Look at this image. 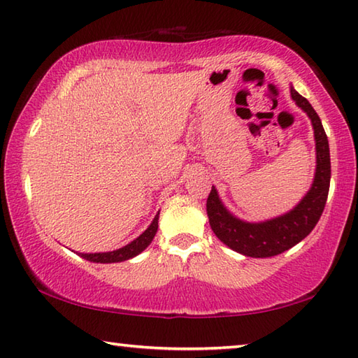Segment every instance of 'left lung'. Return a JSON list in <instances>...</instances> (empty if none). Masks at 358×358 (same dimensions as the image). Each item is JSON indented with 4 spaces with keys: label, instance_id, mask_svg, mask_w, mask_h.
I'll list each match as a JSON object with an SVG mask.
<instances>
[{
    "label": "left lung",
    "instance_id": "8db88e82",
    "mask_svg": "<svg viewBox=\"0 0 358 358\" xmlns=\"http://www.w3.org/2000/svg\"><path fill=\"white\" fill-rule=\"evenodd\" d=\"M292 100L308 114L313 123L316 141V173L311 189L294 210L268 222H243L225 210L217 191L211 187L206 200L210 225L220 241L245 257L268 258L291 249L315 229L326 206L330 187V152L327 134L320 115L307 99L291 89Z\"/></svg>",
    "mask_w": 358,
    "mask_h": 358
}]
</instances>
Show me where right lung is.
I'll list each match as a JSON object with an SVG mask.
<instances>
[{
    "label": "right lung",
    "instance_id": "obj_1",
    "mask_svg": "<svg viewBox=\"0 0 358 358\" xmlns=\"http://www.w3.org/2000/svg\"><path fill=\"white\" fill-rule=\"evenodd\" d=\"M158 217H159V213L155 216L150 227H148V229L142 233L139 238H136L133 243L122 247V249L106 252V253H80V255L84 259H87V262H94V263H119V262H125V259L133 258L153 241V238L157 235V230H158Z\"/></svg>",
    "mask_w": 358,
    "mask_h": 358
}]
</instances>
